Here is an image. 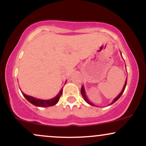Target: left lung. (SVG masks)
Instances as JSON below:
<instances>
[{"label":"left lung","mask_w":146,"mask_h":146,"mask_svg":"<svg viewBox=\"0 0 146 146\" xmlns=\"http://www.w3.org/2000/svg\"><path fill=\"white\" fill-rule=\"evenodd\" d=\"M126 83H127V79H126V80H125V84H124V86H123V90H122V91L121 92V93H120V94L118 95V96L115 99V100H113V102H112L111 104H113V103H115V102L117 101V100H118L119 98H120V97L121 96V95L123 94V91H124V90H125V86H126ZM81 94H82V97H83V98L84 99V100L85 101H86L87 103L88 104H90V105H92V106H94L93 104L92 103H90V102H89V100H88V99H87V98H86V94H85V91H84V87L83 86H82V88H81Z\"/></svg>","instance_id":"8db88e82"}]
</instances>
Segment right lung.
Listing matches in <instances>:
<instances>
[{"label": "right lung", "mask_w": 146, "mask_h": 146, "mask_svg": "<svg viewBox=\"0 0 146 146\" xmlns=\"http://www.w3.org/2000/svg\"><path fill=\"white\" fill-rule=\"evenodd\" d=\"M23 95H24V97L27 100L29 101L30 103H31L34 106H36L39 107H48V106H52L56 105L58 102L59 101L60 96H61L62 94V89L60 91V93H58V95H57L56 98L51 99V100H38V99H36L35 98H33V97L29 96V95H25V93H23L22 92Z\"/></svg>", "instance_id": "1"}]
</instances>
